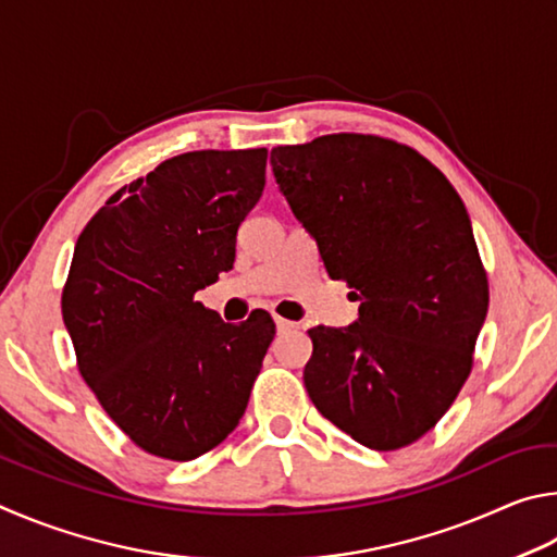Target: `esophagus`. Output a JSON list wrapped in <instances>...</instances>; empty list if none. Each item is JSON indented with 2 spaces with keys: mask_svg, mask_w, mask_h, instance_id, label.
<instances>
[{
  "mask_svg": "<svg viewBox=\"0 0 557 557\" xmlns=\"http://www.w3.org/2000/svg\"><path fill=\"white\" fill-rule=\"evenodd\" d=\"M273 320H276V327H278V333H288V330H294V327H296V323H290V320L281 318V315H273Z\"/></svg>",
  "mask_w": 557,
  "mask_h": 557,
  "instance_id": "34e87169",
  "label": "esophagus"
}]
</instances>
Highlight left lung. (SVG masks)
Instances as JSON below:
<instances>
[{"instance_id":"8db88e82","label":"left lung","mask_w":557,"mask_h":557,"mask_svg":"<svg viewBox=\"0 0 557 557\" xmlns=\"http://www.w3.org/2000/svg\"><path fill=\"white\" fill-rule=\"evenodd\" d=\"M271 169L330 278L362 300L355 325L308 330L310 401L372 450L416 443L470 376L490 308L465 202L425 156L376 134L276 146Z\"/></svg>"}]
</instances>
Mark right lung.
<instances>
[{"mask_svg":"<svg viewBox=\"0 0 557 557\" xmlns=\"http://www.w3.org/2000/svg\"><path fill=\"white\" fill-rule=\"evenodd\" d=\"M267 149L178 153L107 200L77 237L63 323L104 413L144 453L188 462L244 416L276 335L269 313L222 323L195 294L234 263Z\"/></svg>","mask_w":557,"mask_h":557,"instance_id":"right-lung-1","label":"right lung"}]
</instances>
